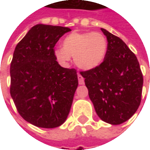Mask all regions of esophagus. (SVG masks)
Returning a JSON list of instances; mask_svg holds the SVG:
<instances>
[{
  "label": "esophagus",
  "instance_id": "esophagus-1",
  "mask_svg": "<svg viewBox=\"0 0 150 150\" xmlns=\"http://www.w3.org/2000/svg\"><path fill=\"white\" fill-rule=\"evenodd\" d=\"M78 79H79V84H83L84 83V79L82 76L80 74H78Z\"/></svg>",
  "mask_w": 150,
  "mask_h": 150
}]
</instances>
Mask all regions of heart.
<instances>
[{
  "label": "heart",
  "instance_id": "obj_1",
  "mask_svg": "<svg viewBox=\"0 0 150 150\" xmlns=\"http://www.w3.org/2000/svg\"><path fill=\"white\" fill-rule=\"evenodd\" d=\"M62 47H56L54 54L62 64L74 57L76 65L83 70H92L104 61L107 54L108 42L100 32H73L66 36Z\"/></svg>",
  "mask_w": 150,
  "mask_h": 150
}]
</instances>
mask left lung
Listing matches in <instances>:
<instances>
[{
  "instance_id": "left-lung-1",
  "label": "left lung",
  "mask_w": 150,
  "mask_h": 150,
  "mask_svg": "<svg viewBox=\"0 0 150 150\" xmlns=\"http://www.w3.org/2000/svg\"><path fill=\"white\" fill-rule=\"evenodd\" d=\"M101 30L108 42L104 62L80 74L99 117L120 125L131 118L140 106L143 75L138 60L125 43L103 28Z\"/></svg>"
}]
</instances>
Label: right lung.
<instances>
[{"mask_svg": "<svg viewBox=\"0 0 150 150\" xmlns=\"http://www.w3.org/2000/svg\"><path fill=\"white\" fill-rule=\"evenodd\" d=\"M71 29L38 24L15 48L10 65V95L18 113L34 125L53 129L67 118L78 87L76 70L62 67L54 47Z\"/></svg>", "mask_w": 150, "mask_h": 150, "instance_id": "add662e5", "label": "right lung"}]
</instances>
